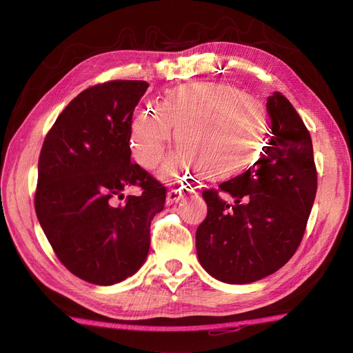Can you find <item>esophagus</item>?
<instances>
[{
  "label": "esophagus",
  "instance_id": "obj_1",
  "mask_svg": "<svg viewBox=\"0 0 353 353\" xmlns=\"http://www.w3.org/2000/svg\"><path fill=\"white\" fill-rule=\"evenodd\" d=\"M181 197H183V187L172 185L168 190V196H166V203L168 205H174Z\"/></svg>",
  "mask_w": 353,
  "mask_h": 353
}]
</instances>
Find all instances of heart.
Listing matches in <instances>:
<instances>
[{
  "instance_id": "b5f03b06",
  "label": "heart",
  "mask_w": 353,
  "mask_h": 353,
  "mask_svg": "<svg viewBox=\"0 0 353 353\" xmlns=\"http://www.w3.org/2000/svg\"><path fill=\"white\" fill-rule=\"evenodd\" d=\"M181 147L168 159L162 174L174 176L200 165L209 178L241 172L259 156L268 132L262 104L222 82H191L166 91L159 109L147 108L132 123L138 162L154 168L172 138ZM188 148L185 149V147Z\"/></svg>"
}]
</instances>
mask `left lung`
<instances>
[{
  "label": "left lung",
  "mask_w": 353,
  "mask_h": 353,
  "mask_svg": "<svg viewBox=\"0 0 353 353\" xmlns=\"http://www.w3.org/2000/svg\"><path fill=\"white\" fill-rule=\"evenodd\" d=\"M271 140L253 166L203 191L208 215L196 232L212 276L249 284L279 271L301 244L316 194L309 131L281 92L268 97Z\"/></svg>",
  "instance_id": "obj_1"
}]
</instances>
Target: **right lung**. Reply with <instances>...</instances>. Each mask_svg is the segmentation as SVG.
Instances as JSON below:
<instances>
[{"label":"right lung","mask_w":353,"mask_h":353,"mask_svg":"<svg viewBox=\"0 0 353 353\" xmlns=\"http://www.w3.org/2000/svg\"><path fill=\"white\" fill-rule=\"evenodd\" d=\"M145 81H110L78 94L48 131L38 160L35 212L59 261L97 285L135 274L166 187L131 162V125ZM140 186V196L121 191ZM117 199L124 201L119 203Z\"/></svg>","instance_id":"obj_1"}]
</instances>
